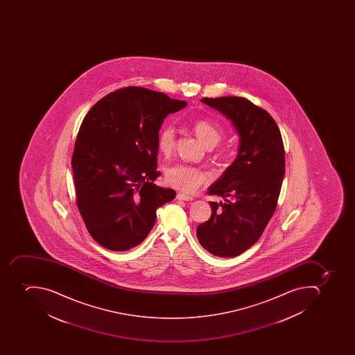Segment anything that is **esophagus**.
I'll return each mask as SVG.
<instances>
[{
  "label": "esophagus",
  "mask_w": 355,
  "mask_h": 355,
  "mask_svg": "<svg viewBox=\"0 0 355 355\" xmlns=\"http://www.w3.org/2000/svg\"><path fill=\"white\" fill-rule=\"evenodd\" d=\"M176 198L181 200V201H193V196H187L184 193H178L176 194Z\"/></svg>",
  "instance_id": "esophagus-1"
}]
</instances>
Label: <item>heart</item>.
I'll return each instance as SVG.
<instances>
[{
    "instance_id": "obj_1",
    "label": "heart",
    "mask_w": 355,
    "mask_h": 355,
    "mask_svg": "<svg viewBox=\"0 0 355 355\" xmlns=\"http://www.w3.org/2000/svg\"><path fill=\"white\" fill-rule=\"evenodd\" d=\"M192 129L200 142L207 148L218 146L223 137L222 130L209 121H196L193 123ZM157 146L159 151L165 155H168L173 151L175 146V131L172 126H164L161 129L157 137ZM165 180L171 187L184 192H193L209 181V175L201 168L187 164H176L166 170Z\"/></svg>"
}]
</instances>
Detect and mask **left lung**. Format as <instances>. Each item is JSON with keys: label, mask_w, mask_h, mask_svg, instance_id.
<instances>
[{"label": "left lung", "mask_w": 355, "mask_h": 355, "mask_svg": "<svg viewBox=\"0 0 355 355\" xmlns=\"http://www.w3.org/2000/svg\"><path fill=\"white\" fill-rule=\"evenodd\" d=\"M227 117L240 137L238 157L209 194L223 201L209 202L212 215L196 229L198 242L211 254H242L260 239L277 209L285 173L281 132L266 110L239 96L202 98Z\"/></svg>", "instance_id": "obj_1"}]
</instances>
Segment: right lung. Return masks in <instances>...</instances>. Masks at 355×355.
Returning <instances> with one entry per match:
<instances>
[{"instance_id": "right-lung-1", "label": "right lung", "mask_w": 355, "mask_h": 355, "mask_svg": "<svg viewBox=\"0 0 355 355\" xmlns=\"http://www.w3.org/2000/svg\"><path fill=\"white\" fill-rule=\"evenodd\" d=\"M187 105L130 87L105 95L84 117L72 155L76 203L100 245L123 252L146 240L157 209L176 193L154 184L165 117Z\"/></svg>"}]
</instances>
